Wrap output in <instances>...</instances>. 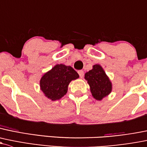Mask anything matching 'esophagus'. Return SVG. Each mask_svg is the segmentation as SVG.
I'll use <instances>...</instances> for the list:
<instances>
[{"instance_id": "obj_1", "label": "esophagus", "mask_w": 147, "mask_h": 147, "mask_svg": "<svg viewBox=\"0 0 147 147\" xmlns=\"http://www.w3.org/2000/svg\"><path fill=\"white\" fill-rule=\"evenodd\" d=\"M78 74H79V75H80V78H82L83 77H84V71H83V70H79L78 71Z\"/></svg>"}]
</instances>
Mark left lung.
I'll return each mask as SVG.
<instances>
[{
    "label": "left lung",
    "instance_id": "8db88e82",
    "mask_svg": "<svg viewBox=\"0 0 147 147\" xmlns=\"http://www.w3.org/2000/svg\"><path fill=\"white\" fill-rule=\"evenodd\" d=\"M84 78L95 99L101 101L112 91V83L100 65H94L93 69L86 72Z\"/></svg>",
    "mask_w": 147,
    "mask_h": 147
}]
</instances>
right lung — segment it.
Returning <instances> with one entry per match:
<instances>
[{"mask_svg":"<svg viewBox=\"0 0 147 147\" xmlns=\"http://www.w3.org/2000/svg\"><path fill=\"white\" fill-rule=\"evenodd\" d=\"M78 78V73L72 67L58 64L43 75L40 88L48 98L56 101L65 95L69 82Z\"/></svg>","mask_w":147,"mask_h":147,"instance_id":"right-lung-1","label":"right lung"}]
</instances>
